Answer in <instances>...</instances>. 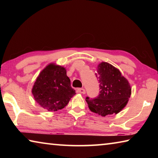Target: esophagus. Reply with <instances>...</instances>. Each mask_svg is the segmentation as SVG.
<instances>
[{
  "label": "esophagus",
  "mask_w": 158,
  "mask_h": 158,
  "mask_svg": "<svg viewBox=\"0 0 158 158\" xmlns=\"http://www.w3.org/2000/svg\"><path fill=\"white\" fill-rule=\"evenodd\" d=\"M77 92L79 93H81V94H85V90L84 89H77Z\"/></svg>",
  "instance_id": "esophagus-1"
}]
</instances>
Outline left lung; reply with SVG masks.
I'll return each instance as SVG.
<instances>
[{
  "instance_id": "8db88e82",
  "label": "left lung",
  "mask_w": 158,
  "mask_h": 158,
  "mask_svg": "<svg viewBox=\"0 0 158 158\" xmlns=\"http://www.w3.org/2000/svg\"><path fill=\"white\" fill-rule=\"evenodd\" d=\"M95 74L100 91L95 99L85 98L89 109L102 116L119 113L130 98L132 89L130 83L118 69L106 62L99 64Z\"/></svg>"
}]
</instances>
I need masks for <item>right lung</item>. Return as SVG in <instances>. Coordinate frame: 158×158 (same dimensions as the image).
Listing matches in <instances>:
<instances>
[{"label":"right lung","mask_w":158,"mask_h":158,"mask_svg":"<svg viewBox=\"0 0 158 158\" xmlns=\"http://www.w3.org/2000/svg\"><path fill=\"white\" fill-rule=\"evenodd\" d=\"M66 69L52 63L42 69L32 89L35 100L48 111L63 109L76 94Z\"/></svg>","instance_id":"add662e5"}]
</instances>
